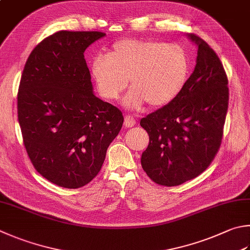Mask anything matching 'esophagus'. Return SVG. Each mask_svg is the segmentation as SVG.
<instances>
[{"mask_svg":"<svg viewBox=\"0 0 250 250\" xmlns=\"http://www.w3.org/2000/svg\"><path fill=\"white\" fill-rule=\"evenodd\" d=\"M135 124H136V120L133 116L127 115L124 117V125L126 127H133V126H135Z\"/></svg>","mask_w":250,"mask_h":250,"instance_id":"esophagus-1","label":"esophagus"}]
</instances>
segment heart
<instances>
[{"instance_id": "heart-1", "label": "heart", "mask_w": 250, "mask_h": 250, "mask_svg": "<svg viewBox=\"0 0 250 250\" xmlns=\"http://www.w3.org/2000/svg\"><path fill=\"white\" fill-rule=\"evenodd\" d=\"M188 74L186 51L162 41H117L106 56L97 55L91 63L92 78L106 100H117L130 78L131 90L125 99L129 109H139L145 102L150 107L168 104L185 87Z\"/></svg>"}]
</instances>
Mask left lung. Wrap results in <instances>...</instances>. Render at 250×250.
<instances>
[{"label":"left lung","instance_id":"obj_1","mask_svg":"<svg viewBox=\"0 0 250 250\" xmlns=\"http://www.w3.org/2000/svg\"><path fill=\"white\" fill-rule=\"evenodd\" d=\"M197 64L176 99L140 120L149 135L141 167L161 186H177L206 171L218 153L229 106L228 76L219 56L200 37Z\"/></svg>","mask_w":250,"mask_h":250}]
</instances>
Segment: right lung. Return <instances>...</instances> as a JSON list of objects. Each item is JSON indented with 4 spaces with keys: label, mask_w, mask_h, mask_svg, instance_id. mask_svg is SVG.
Instances as JSON below:
<instances>
[{
    "label": "right lung",
    "mask_w": 250,
    "mask_h": 250,
    "mask_svg": "<svg viewBox=\"0 0 250 250\" xmlns=\"http://www.w3.org/2000/svg\"><path fill=\"white\" fill-rule=\"evenodd\" d=\"M105 34L62 30L31 51L17 93L18 122L37 172L55 185L81 188L100 172L119 135L120 109L92 92L83 52Z\"/></svg>",
    "instance_id": "right-lung-1"
}]
</instances>
